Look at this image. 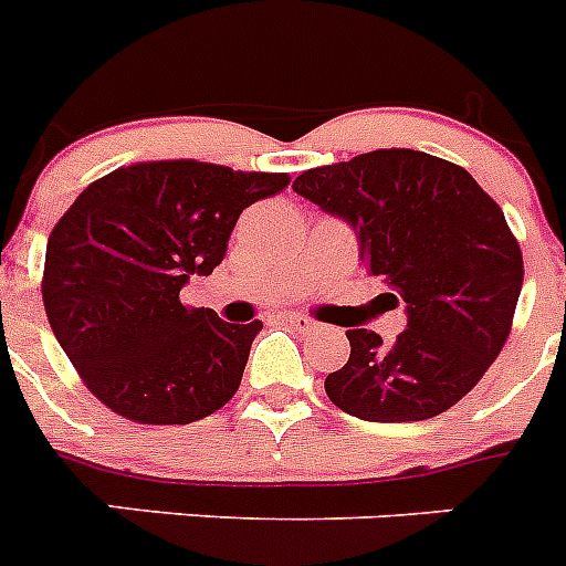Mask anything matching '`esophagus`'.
Returning <instances> with one entry per match:
<instances>
[{"label":"esophagus","mask_w":566,"mask_h":566,"mask_svg":"<svg viewBox=\"0 0 566 566\" xmlns=\"http://www.w3.org/2000/svg\"><path fill=\"white\" fill-rule=\"evenodd\" d=\"M284 322H287L290 327H293V331H296V333H313V331H318V324L313 322V318L298 316V313H290V316H284Z\"/></svg>","instance_id":"obj_1"}]
</instances>
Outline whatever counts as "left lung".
Here are the masks:
<instances>
[{"mask_svg":"<svg viewBox=\"0 0 566 566\" xmlns=\"http://www.w3.org/2000/svg\"><path fill=\"white\" fill-rule=\"evenodd\" d=\"M293 190L353 224L367 273L407 304L390 347L347 331L350 358L324 378L333 405L365 421L450 410L499 358L524 282L499 205L464 167L407 147L304 170Z\"/></svg>","mask_w":566,"mask_h":566,"instance_id":"obj_1","label":"left lung"}]
</instances>
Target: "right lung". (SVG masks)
Here are the masks:
<instances>
[{
  "instance_id": "right-lung-1",
  "label": "right lung",
  "mask_w": 566,
  "mask_h": 566,
  "mask_svg": "<svg viewBox=\"0 0 566 566\" xmlns=\"http://www.w3.org/2000/svg\"><path fill=\"white\" fill-rule=\"evenodd\" d=\"M290 185L196 159L136 161L87 185L51 230L42 298L87 390L122 419L190 424L242 385L262 322L181 304L222 264L239 216Z\"/></svg>"
}]
</instances>
